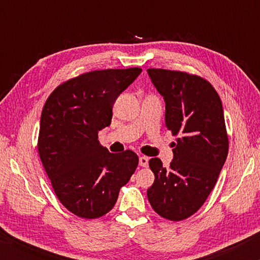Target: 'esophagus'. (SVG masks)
Here are the masks:
<instances>
[{"mask_svg":"<svg viewBox=\"0 0 260 260\" xmlns=\"http://www.w3.org/2000/svg\"><path fill=\"white\" fill-rule=\"evenodd\" d=\"M149 164V159L147 156H140L139 157V165L142 166V168H147Z\"/></svg>","mask_w":260,"mask_h":260,"instance_id":"esophagus-1","label":"esophagus"}]
</instances>
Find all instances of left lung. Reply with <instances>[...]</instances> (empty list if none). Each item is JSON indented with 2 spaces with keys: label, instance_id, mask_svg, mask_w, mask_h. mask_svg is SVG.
<instances>
[{
  "label": "left lung",
  "instance_id": "left-lung-1",
  "mask_svg": "<svg viewBox=\"0 0 260 260\" xmlns=\"http://www.w3.org/2000/svg\"><path fill=\"white\" fill-rule=\"evenodd\" d=\"M165 100L166 128L177 136L174 159L164 168L149 160L155 181L147 190L151 208L180 221L198 211L215 186L229 151L221 100L210 83L178 71H147Z\"/></svg>",
  "mask_w": 260,
  "mask_h": 260
}]
</instances>
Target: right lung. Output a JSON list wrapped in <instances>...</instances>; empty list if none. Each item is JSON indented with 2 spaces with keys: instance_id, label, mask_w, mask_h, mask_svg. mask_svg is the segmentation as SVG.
Returning a JSON list of instances; mask_svg holds the SVG:
<instances>
[{
  "instance_id": "add662e5",
  "label": "right lung",
  "mask_w": 260,
  "mask_h": 260,
  "mask_svg": "<svg viewBox=\"0 0 260 260\" xmlns=\"http://www.w3.org/2000/svg\"><path fill=\"white\" fill-rule=\"evenodd\" d=\"M140 73L137 67L84 73L57 86L45 103L39 155L59 202L77 216L109 213L138 166L136 153H110L98 133L111 124L116 99Z\"/></svg>"
}]
</instances>
